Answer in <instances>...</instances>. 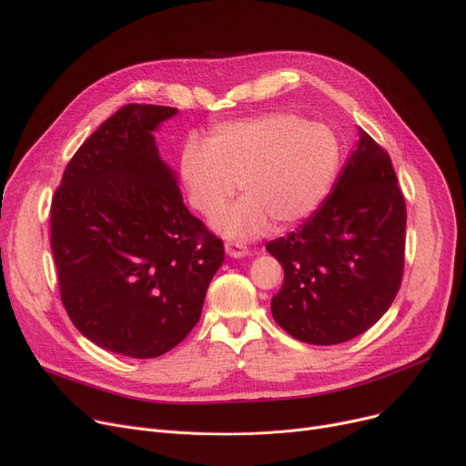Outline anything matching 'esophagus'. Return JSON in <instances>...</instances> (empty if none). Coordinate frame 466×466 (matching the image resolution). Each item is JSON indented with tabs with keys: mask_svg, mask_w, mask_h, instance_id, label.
Returning <instances> with one entry per match:
<instances>
[{
	"mask_svg": "<svg viewBox=\"0 0 466 466\" xmlns=\"http://www.w3.org/2000/svg\"><path fill=\"white\" fill-rule=\"evenodd\" d=\"M225 251L232 258H243V257L249 255V249L246 246H241V243H234V241L225 243Z\"/></svg>",
	"mask_w": 466,
	"mask_h": 466,
	"instance_id": "obj_1",
	"label": "esophagus"
}]
</instances>
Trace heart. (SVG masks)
Returning <instances> with one entry per match:
<instances>
[{
    "mask_svg": "<svg viewBox=\"0 0 466 466\" xmlns=\"http://www.w3.org/2000/svg\"><path fill=\"white\" fill-rule=\"evenodd\" d=\"M339 166V141L323 122L274 111L220 122L208 141L190 137L179 176L190 206L213 215L234 194H246L213 218L230 239L258 238L272 227L300 223L319 208Z\"/></svg>",
    "mask_w": 466,
    "mask_h": 466,
    "instance_id": "heart-1",
    "label": "heart"
}]
</instances>
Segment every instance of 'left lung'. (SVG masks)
I'll use <instances>...</instances> for the list:
<instances>
[{
  "mask_svg": "<svg viewBox=\"0 0 466 466\" xmlns=\"http://www.w3.org/2000/svg\"><path fill=\"white\" fill-rule=\"evenodd\" d=\"M389 155L359 128L329 198L302 227L266 243L283 266L276 323L306 344L334 346L393 304L404 272L406 202Z\"/></svg>",
  "mask_w": 466,
  "mask_h": 466,
  "instance_id": "8db88e82",
  "label": "left lung"
}]
</instances>
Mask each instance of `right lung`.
Instances as JSON below:
<instances>
[{
	"label": "right lung",
	"instance_id": "obj_1",
	"mask_svg": "<svg viewBox=\"0 0 466 466\" xmlns=\"http://www.w3.org/2000/svg\"><path fill=\"white\" fill-rule=\"evenodd\" d=\"M176 107L128 104L69 160L51 206L62 304L77 330L107 351L153 359L198 323L225 260L183 204L153 132Z\"/></svg>",
	"mask_w": 466,
	"mask_h": 466
}]
</instances>
